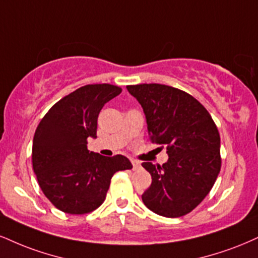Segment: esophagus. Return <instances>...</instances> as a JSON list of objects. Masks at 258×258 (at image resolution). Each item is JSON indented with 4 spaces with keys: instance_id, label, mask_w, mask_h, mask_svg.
Masks as SVG:
<instances>
[{
    "instance_id": "34e87169",
    "label": "esophagus",
    "mask_w": 258,
    "mask_h": 258,
    "mask_svg": "<svg viewBox=\"0 0 258 258\" xmlns=\"http://www.w3.org/2000/svg\"><path fill=\"white\" fill-rule=\"evenodd\" d=\"M131 163H132V168H133V170H138L139 168H141V162H139V161L131 160Z\"/></svg>"
}]
</instances>
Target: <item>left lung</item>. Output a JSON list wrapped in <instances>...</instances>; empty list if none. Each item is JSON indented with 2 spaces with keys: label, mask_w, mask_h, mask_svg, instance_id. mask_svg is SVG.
<instances>
[{
  "label": "left lung",
  "mask_w": 258,
  "mask_h": 258,
  "mask_svg": "<svg viewBox=\"0 0 258 258\" xmlns=\"http://www.w3.org/2000/svg\"><path fill=\"white\" fill-rule=\"evenodd\" d=\"M127 90L142 105L150 141L166 145L168 154L162 166L142 163L153 178L143 203L161 216H184L206 198L221 169L218 127L206 108L182 90L162 84Z\"/></svg>",
  "instance_id": "obj_1"
}]
</instances>
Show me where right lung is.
Segmentation results:
<instances>
[{
    "label": "right lung",
    "instance_id": "obj_1",
    "mask_svg": "<svg viewBox=\"0 0 258 258\" xmlns=\"http://www.w3.org/2000/svg\"><path fill=\"white\" fill-rule=\"evenodd\" d=\"M121 91L110 84L82 86L52 105L37 126L33 172L43 194L61 212H94L104 202L111 176L132 168L122 155L105 157L88 150V138L97 137L99 111Z\"/></svg>",
    "mask_w": 258,
    "mask_h": 258
}]
</instances>
